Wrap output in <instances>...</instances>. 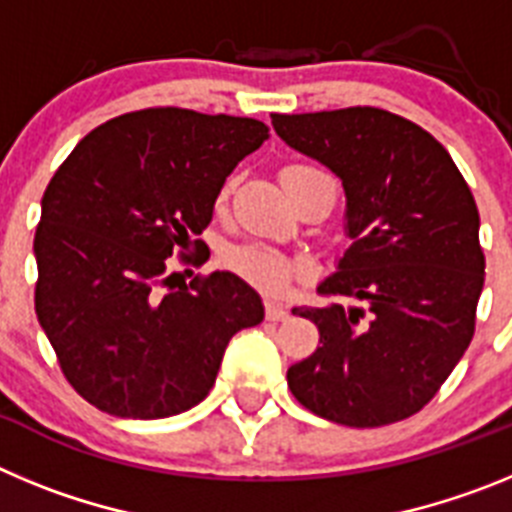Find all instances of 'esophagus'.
Returning a JSON list of instances; mask_svg holds the SVG:
<instances>
[{"label":"esophagus","instance_id":"esophagus-1","mask_svg":"<svg viewBox=\"0 0 512 512\" xmlns=\"http://www.w3.org/2000/svg\"><path fill=\"white\" fill-rule=\"evenodd\" d=\"M287 315H289V310L282 305V302H277V300L266 302V318L269 320H284Z\"/></svg>","mask_w":512,"mask_h":512}]
</instances>
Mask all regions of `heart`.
<instances>
[{"label":"heart","mask_w":512,"mask_h":512,"mask_svg":"<svg viewBox=\"0 0 512 512\" xmlns=\"http://www.w3.org/2000/svg\"><path fill=\"white\" fill-rule=\"evenodd\" d=\"M295 171H310L307 166H289L284 174H295ZM225 266L241 274L246 282L256 284L264 292H284L292 284V279L300 274V266L284 256L277 248L266 246V243H241V246L228 248L225 253Z\"/></svg>","instance_id":"heart-1"}]
</instances>
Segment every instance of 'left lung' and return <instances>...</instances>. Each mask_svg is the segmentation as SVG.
<instances>
[{
  "label": "left lung",
  "mask_w": 512,
  "mask_h": 512,
  "mask_svg": "<svg viewBox=\"0 0 512 512\" xmlns=\"http://www.w3.org/2000/svg\"><path fill=\"white\" fill-rule=\"evenodd\" d=\"M271 125L341 179L351 238L318 287L348 305L292 310L318 325L320 346L289 366V390L351 428L410 418L474 336L485 253L472 192L431 133L387 110L271 115Z\"/></svg>",
  "instance_id": "8db88e82"
}]
</instances>
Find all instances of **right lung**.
Returning a JSON list of instances; mask_svg holds the SVG:
<instances>
[{
    "mask_svg": "<svg viewBox=\"0 0 512 512\" xmlns=\"http://www.w3.org/2000/svg\"><path fill=\"white\" fill-rule=\"evenodd\" d=\"M266 138L251 117L151 107L94 128L53 174L33 243L35 312L94 408L135 420L194 408L230 338L264 320L259 292L233 271L174 289L169 256L205 248L194 235L225 179Z\"/></svg>",
    "mask_w": 512,
    "mask_h": 512,
    "instance_id": "right-lung-1",
    "label": "right lung"
}]
</instances>
